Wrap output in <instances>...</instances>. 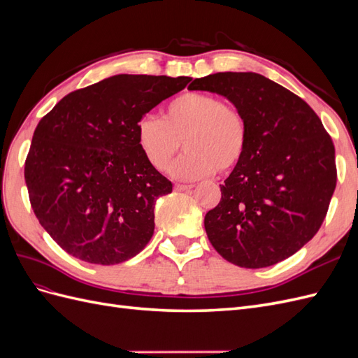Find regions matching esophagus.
<instances>
[{"mask_svg": "<svg viewBox=\"0 0 358 358\" xmlns=\"http://www.w3.org/2000/svg\"><path fill=\"white\" fill-rule=\"evenodd\" d=\"M191 188H194L192 183H188V185H185V183H176V185H175L176 191H187V189H191Z\"/></svg>", "mask_w": 358, "mask_h": 358, "instance_id": "obj_1", "label": "esophagus"}]
</instances>
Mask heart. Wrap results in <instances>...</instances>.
Instances as JSON below:
<instances>
[{
	"label": "heart",
	"instance_id": "obj_1",
	"mask_svg": "<svg viewBox=\"0 0 358 358\" xmlns=\"http://www.w3.org/2000/svg\"><path fill=\"white\" fill-rule=\"evenodd\" d=\"M182 142L187 152L170 169L175 178L194 180L230 171L246 154V117L220 96L188 91L167 104L162 119L148 115L137 125V145L157 170L169 167Z\"/></svg>",
	"mask_w": 358,
	"mask_h": 358
}]
</instances>
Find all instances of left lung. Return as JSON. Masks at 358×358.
<instances>
[{"label": "left lung", "instance_id": "obj_1", "mask_svg": "<svg viewBox=\"0 0 358 358\" xmlns=\"http://www.w3.org/2000/svg\"><path fill=\"white\" fill-rule=\"evenodd\" d=\"M191 91L224 95L248 122V148L221 187L204 229L239 267L273 266L305 246L326 218L336 188L331 137L310 106L258 73H215Z\"/></svg>", "mask_w": 358, "mask_h": 358}]
</instances>
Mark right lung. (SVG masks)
<instances>
[{
	"instance_id": "1",
	"label": "right lung",
	"mask_w": 358,
	"mask_h": 358,
	"mask_svg": "<svg viewBox=\"0 0 358 358\" xmlns=\"http://www.w3.org/2000/svg\"><path fill=\"white\" fill-rule=\"evenodd\" d=\"M189 80L117 74L70 92L41 117L25 182L38 222L67 254L110 266L148 245L157 199L173 185L140 150L137 125Z\"/></svg>"
}]
</instances>
